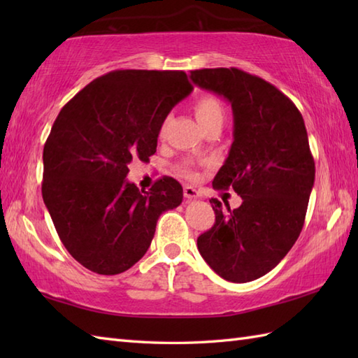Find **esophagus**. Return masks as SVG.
I'll return each instance as SVG.
<instances>
[{
  "mask_svg": "<svg viewBox=\"0 0 358 358\" xmlns=\"http://www.w3.org/2000/svg\"><path fill=\"white\" fill-rule=\"evenodd\" d=\"M185 196L187 200H195V199H199V192H196V189H194L192 186H185Z\"/></svg>",
  "mask_w": 358,
  "mask_h": 358,
  "instance_id": "esophagus-1",
  "label": "esophagus"
}]
</instances>
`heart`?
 <instances>
[{
    "label": "heart",
    "mask_w": 358,
    "mask_h": 358,
    "mask_svg": "<svg viewBox=\"0 0 358 358\" xmlns=\"http://www.w3.org/2000/svg\"><path fill=\"white\" fill-rule=\"evenodd\" d=\"M194 110H195L196 120L200 121V124L203 127L215 123V121H222V123H223V120H224L223 104L214 95H203L200 98H196L195 103H194ZM167 123H169V118H164L162 121V126H159V131H158L159 136L164 135ZM183 172L187 175L189 178L195 177V172L192 169V166L189 163L183 164Z\"/></svg>",
    "instance_id": "b5f03b06"
}]
</instances>
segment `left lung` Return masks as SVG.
Instances as JSON below:
<instances>
[{
	"label": "left lung",
	"instance_id": "obj_1",
	"mask_svg": "<svg viewBox=\"0 0 358 358\" xmlns=\"http://www.w3.org/2000/svg\"><path fill=\"white\" fill-rule=\"evenodd\" d=\"M191 78L232 106L234 143L212 186L243 199L237 209L209 200L215 223L196 246L220 277L246 283L275 268L305 224L315 178L305 121L275 86L237 67L191 71Z\"/></svg>",
	"mask_w": 358,
	"mask_h": 358
}]
</instances>
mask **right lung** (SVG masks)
<instances>
[{
	"instance_id": "right-lung-1",
	"label": "right lung",
	"mask_w": 358,
	"mask_h": 358,
	"mask_svg": "<svg viewBox=\"0 0 358 358\" xmlns=\"http://www.w3.org/2000/svg\"><path fill=\"white\" fill-rule=\"evenodd\" d=\"M192 89L183 71H112L59 110L44 144L41 192L59 240L86 269L132 268L158 217L183 200L171 177L140 191L126 175L134 159L155 154L162 121Z\"/></svg>"
}]
</instances>
